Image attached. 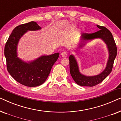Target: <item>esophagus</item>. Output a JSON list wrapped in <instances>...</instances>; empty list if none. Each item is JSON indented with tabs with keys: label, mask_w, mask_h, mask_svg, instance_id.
Wrapping results in <instances>:
<instances>
[{
	"label": "esophagus",
	"mask_w": 121,
	"mask_h": 121,
	"mask_svg": "<svg viewBox=\"0 0 121 121\" xmlns=\"http://www.w3.org/2000/svg\"><path fill=\"white\" fill-rule=\"evenodd\" d=\"M61 56H62V57H67L68 56V53L67 52H65V51H63V52H62L61 53Z\"/></svg>",
	"instance_id": "1"
}]
</instances>
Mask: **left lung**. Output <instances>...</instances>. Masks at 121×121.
Instances as JSON below:
<instances>
[{"mask_svg": "<svg viewBox=\"0 0 121 121\" xmlns=\"http://www.w3.org/2000/svg\"><path fill=\"white\" fill-rule=\"evenodd\" d=\"M100 29L92 34L84 33L82 34V42L80 47L85 45L84 41H89L95 39H101L107 44L108 49L109 57L106 68L101 73L93 77H87L82 75L79 72L77 62L74 56H69V68L71 75L78 85L83 86H94L101 82L111 72L113 68L114 60L117 56V47L111 32L104 26L97 25Z\"/></svg>", "mask_w": 121, "mask_h": 121, "instance_id": "1", "label": "left lung"}]
</instances>
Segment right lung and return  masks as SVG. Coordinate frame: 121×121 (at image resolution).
<instances>
[{"label": "right lung", "instance_id": "add662e5", "mask_svg": "<svg viewBox=\"0 0 121 121\" xmlns=\"http://www.w3.org/2000/svg\"><path fill=\"white\" fill-rule=\"evenodd\" d=\"M41 27L35 21L19 25L8 38L4 48L7 70L11 77L20 84L35 87L45 82L59 53L43 56L31 62L26 63L17 57V46L20 38L28 31H36Z\"/></svg>", "mask_w": 121, "mask_h": 121}]
</instances>
